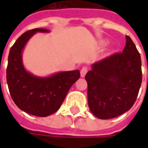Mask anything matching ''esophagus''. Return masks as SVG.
Masks as SVG:
<instances>
[{
	"mask_svg": "<svg viewBox=\"0 0 148 148\" xmlns=\"http://www.w3.org/2000/svg\"><path fill=\"white\" fill-rule=\"evenodd\" d=\"M87 71H88V67H87V66H83L82 68L81 69V77H85Z\"/></svg>",
	"mask_w": 148,
	"mask_h": 148,
	"instance_id": "1",
	"label": "esophagus"
}]
</instances>
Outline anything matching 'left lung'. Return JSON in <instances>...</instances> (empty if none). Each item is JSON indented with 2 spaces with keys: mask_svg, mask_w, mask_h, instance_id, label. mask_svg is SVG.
Here are the masks:
<instances>
[{
  "mask_svg": "<svg viewBox=\"0 0 148 148\" xmlns=\"http://www.w3.org/2000/svg\"><path fill=\"white\" fill-rule=\"evenodd\" d=\"M142 61L133 40L126 36L123 53L95 62L86 75L88 105L100 119L119 116L136 101L142 83Z\"/></svg>",
  "mask_w": 148,
  "mask_h": 148,
  "instance_id": "left-lung-1",
  "label": "left lung"
}]
</instances>
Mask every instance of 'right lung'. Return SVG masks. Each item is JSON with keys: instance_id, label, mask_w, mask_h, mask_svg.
Listing matches in <instances>:
<instances>
[{"instance_id": "add662e5", "label": "right lung", "mask_w": 148, "mask_h": 148, "mask_svg": "<svg viewBox=\"0 0 148 148\" xmlns=\"http://www.w3.org/2000/svg\"><path fill=\"white\" fill-rule=\"evenodd\" d=\"M34 29L24 33L10 50L6 81L10 94L21 110L46 117L58 110L71 86L80 78V71H61L48 77H39L26 71L22 62V51L26 43L37 32Z\"/></svg>"}]
</instances>
